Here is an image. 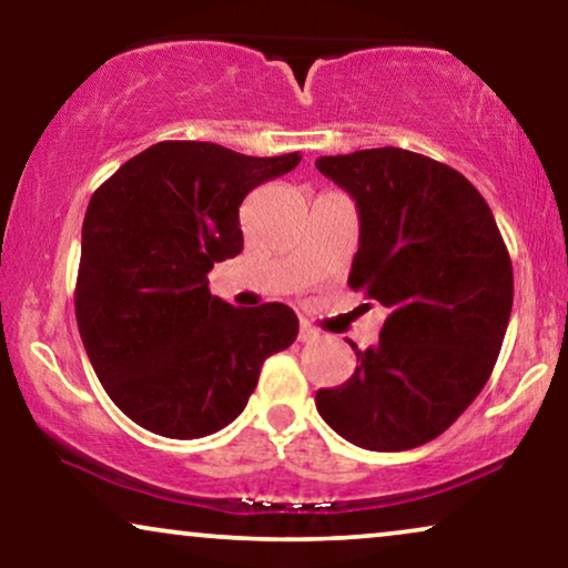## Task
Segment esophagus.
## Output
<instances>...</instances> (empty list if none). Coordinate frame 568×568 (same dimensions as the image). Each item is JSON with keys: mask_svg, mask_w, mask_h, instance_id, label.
<instances>
[{"mask_svg": "<svg viewBox=\"0 0 568 568\" xmlns=\"http://www.w3.org/2000/svg\"><path fill=\"white\" fill-rule=\"evenodd\" d=\"M317 338H321V333H317L313 325H310V323L300 325V341H302V344H313V341H317Z\"/></svg>", "mask_w": 568, "mask_h": 568, "instance_id": "obj_1", "label": "esophagus"}]
</instances>
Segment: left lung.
<instances>
[{
  "mask_svg": "<svg viewBox=\"0 0 568 568\" xmlns=\"http://www.w3.org/2000/svg\"><path fill=\"white\" fill-rule=\"evenodd\" d=\"M315 165L359 209L348 286L387 307L379 344H352L356 372L315 393L317 414L356 447H422L491 377L515 297L509 251L486 199L445 162L379 146Z\"/></svg>",
  "mask_w": 568,
  "mask_h": 568,
  "instance_id": "1",
  "label": "left lung"
}]
</instances>
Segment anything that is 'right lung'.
<instances>
[{
    "label": "right lung",
    "instance_id": "1",
    "mask_svg": "<svg viewBox=\"0 0 568 568\" xmlns=\"http://www.w3.org/2000/svg\"><path fill=\"white\" fill-rule=\"evenodd\" d=\"M302 154L247 158L212 142H158L92 193L74 315L84 352L131 422L199 439L243 414L263 362L294 344L282 302L232 307L206 274L243 251L240 204Z\"/></svg>",
    "mask_w": 568,
    "mask_h": 568
}]
</instances>
